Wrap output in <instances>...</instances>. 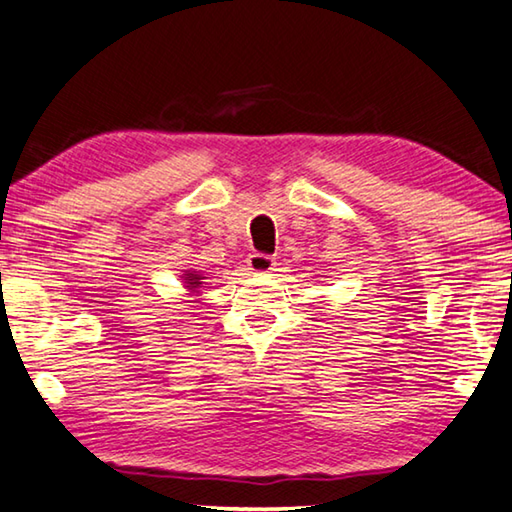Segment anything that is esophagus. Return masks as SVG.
Returning a JSON list of instances; mask_svg holds the SVG:
<instances>
[{
	"mask_svg": "<svg viewBox=\"0 0 512 512\" xmlns=\"http://www.w3.org/2000/svg\"><path fill=\"white\" fill-rule=\"evenodd\" d=\"M246 264L253 273H271L275 266V259L271 255H264V253H253V255H248Z\"/></svg>",
	"mask_w": 512,
	"mask_h": 512,
	"instance_id": "obj_1",
	"label": "esophagus"
}]
</instances>
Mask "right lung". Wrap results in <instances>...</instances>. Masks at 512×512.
I'll return each instance as SVG.
<instances>
[{
	"instance_id": "1",
	"label": "right lung",
	"mask_w": 512,
	"mask_h": 512,
	"mask_svg": "<svg viewBox=\"0 0 512 512\" xmlns=\"http://www.w3.org/2000/svg\"><path fill=\"white\" fill-rule=\"evenodd\" d=\"M183 277H185V284H187V289H189V291H196V289H198V287H201V284H203V282H201V280H203V277H201V275H198L196 271H192V273H189V271H187V273H185Z\"/></svg>"
}]
</instances>
